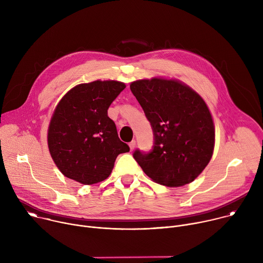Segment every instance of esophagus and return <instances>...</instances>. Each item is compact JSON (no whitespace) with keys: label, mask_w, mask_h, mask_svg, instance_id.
<instances>
[{"label":"esophagus","mask_w":263,"mask_h":263,"mask_svg":"<svg viewBox=\"0 0 263 263\" xmlns=\"http://www.w3.org/2000/svg\"><path fill=\"white\" fill-rule=\"evenodd\" d=\"M135 145H136V141H135V140H132V141L129 143V146H130V149H131V151H133L134 147H135Z\"/></svg>","instance_id":"esophagus-1"}]
</instances>
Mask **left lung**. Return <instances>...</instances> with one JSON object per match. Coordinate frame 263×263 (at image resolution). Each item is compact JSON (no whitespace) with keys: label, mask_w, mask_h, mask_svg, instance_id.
I'll return each instance as SVG.
<instances>
[{"label":"left lung","mask_w":263,"mask_h":263,"mask_svg":"<svg viewBox=\"0 0 263 263\" xmlns=\"http://www.w3.org/2000/svg\"><path fill=\"white\" fill-rule=\"evenodd\" d=\"M130 89L154 135L151 151L137 148L134 159L161 185L178 187L193 182L209 163L214 147V125L204 100L175 80H139L132 82Z\"/></svg>","instance_id":"8db88e82"}]
</instances>
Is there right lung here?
I'll return each instance as SVG.
<instances>
[{
	"mask_svg": "<svg viewBox=\"0 0 263 263\" xmlns=\"http://www.w3.org/2000/svg\"><path fill=\"white\" fill-rule=\"evenodd\" d=\"M125 88L118 81H95L77 85L61 99L49 126L48 144L65 177L85 185L101 182L117 157L130 151L108 117L109 106Z\"/></svg>",
	"mask_w": 263,
	"mask_h": 263,
	"instance_id": "1",
	"label": "right lung"
}]
</instances>
